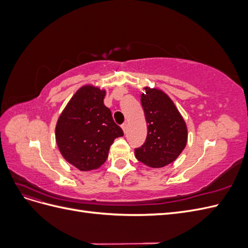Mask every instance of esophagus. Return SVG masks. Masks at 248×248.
I'll return each instance as SVG.
<instances>
[{"mask_svg": "<svg viewBox=\"0 0 248 248\" xmlns=\"http://www.w3.org/2000/svg\"><path fill=\"white\" fill-rule=\"evenodd\" d=\"M127 126H128V125H127V123L125 122V123H123L122 125H121V127H122V129H123V131L124 132H126V130H127Z\"/></svg>", "mask_w": 248, "mask_h": 248, "instance_id": "1", "label": "esophagus"}]
</instances>
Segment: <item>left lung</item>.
<instances>
[{
	"label": "left lung",
	"mask_w": 248,
	"mask_h": 248,
	"mask_svg": "<svg viewBox=\"0 0 248 248\" xmlns=\"http://www.w3.org/2000/svg\"><path fill=\"white\" fill-rule=\"evenodd\" d=\"M140 102L148 123L144 145L134 149L139 161L151 168H162L181 154L187 142V128L170 97L160 90L145 88Z\"/></svg>",
	"instance_id": "obj_1"
}]
</instances>
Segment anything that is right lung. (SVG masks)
I'll return each mask as SVG.
<instances>
[{
  "instance_id": "right-lung-1",
  "label": "right lung",
  "mask_w": 248,
  "mask_h": 248,
  "mask_svg": "<svg viewBox=\"0 0 248 248\" xmlns=\"http://www.w3.org/2000/svg\"><path fill=\"white\" fill-rule=\"evenodd\" d=\"M106 91L85 86L72 98L60 116L56 140L64 158L80 170H91L106 162L108 150L123 130L104 106Z\"/></svg>"
}]
</instances>
